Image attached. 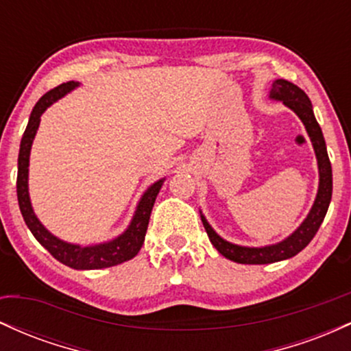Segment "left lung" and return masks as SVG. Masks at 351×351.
I'll return each instance as SVG.
<instances>
[{
    "label": "left lung",
    "mask_w": 351,
    "mask_h": 351,
    "mask_svg": "<svg viewBox=\"0 0 351 351\" xmlns=\"http://www.w3.org/2000/svg\"><path fill=\"white\" fill-rule=\"evenodd\" d=\"M271 97L282 100L304 122L317 155L320 183H318L315 203L310 209L307 219L300 224V228L292 236H289L287 239L282 241L279 244L265 245V247H243V245L231 244L224 241L223 237L217 236L208 224V221L204 219V216L201 215V221H203V226L206 229L211 244L226 259L234 261L237 264H271L277 263V261L289 259V257L299 254L313 239V236L317 234L318 228L324 223V217L327 215L330 199H332V165H330L328 160L324 134H322L320 125L317 123L315 115H313L312 104H310L307 94L300 87H297L295 84L284 79H277L272 84Z\"/></svg>",
    "instance_id": "left-lung-1"
}]
</instances>
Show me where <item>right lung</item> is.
I'll return each instance as SVG.
<instances>
[{
  "label": "right lung",
  "mask_w": 351,
  "mask_h": 351,
  "mask_svg": "<svg viewBox=\"0 0 351 351\" xmlns=\"http://www.w3.org/2000/svg\"><path fill=\"white\" fill-rule=\"evenodd\" d=\"M77 86L79 84L74 82V80L60 84V86L46 92L34 106L33 112H31L29 122H27V127L26 130H24V135L21 138V147H19L16 191H18V203L19 209H21V215L36 239H38L39 243L51 252V256L56 257L59 263L69 265L72 269L86 271V269L112 267V265L122 264L125 261H130L132 257H135L136 254H138L140 247H142L145 241V234H147L148 221H150L153 204H155L156 195L160 193L163 180L156 181V183H153L152 186L147 189V193L142 196L138 206H136L135 216L134 219H132L130 226H128V229L122 236L110 241V243L80 247V245L64 243V241L58 239V237L52 236L51 232L39 223L33 208H31L29 193H27V167H29L31 145H33L34 135L36 132H38L39 122H41L43 112L46 110L51 104H54L56 100L64 97L67 92Z\"/></svg>",
  "instance_id": "1"
}]
</instances>
